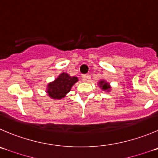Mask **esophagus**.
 <instances>
[{
	"mask_svg": "<svg viewBox=\"0 0 158 158\" xmlns=\"http://www.w3.org/2000/svg\"><path fill=\"white\" fill-rule=\"evenodd\" d=\"M82 80L86 82V81H87V79L89 78V75H82Z\"/></svg>",
	"mask_w": 158,
	"mask_h": 158,
	"instance_id": "esophagus-1",
	"label": "esophagus"
}]
</instances>
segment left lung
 Returning a JSON list of instances; mask_svg holds the SVG:
<instances>
[{"label": "left lung", "instance_id": "1", "mask_svg": "<svg viewBox=\"0 0 158 158\" xmlns=\"http://www.w3.org/2000/svg\"><path fill=\"white\" fill-rule=\"evenodd\" d=\"M99 86L101 88V89H103L104 91L107 90L109 91L110 89V86L109 85V83H107V82H105L104 80H101L99 82Z\"/></svg>", "mask_w": 158, "mask_h": 158}]
</instances>
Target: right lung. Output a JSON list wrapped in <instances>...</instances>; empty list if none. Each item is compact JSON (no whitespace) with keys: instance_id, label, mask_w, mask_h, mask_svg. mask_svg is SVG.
<instances>
[{"instance_id":"obj_1","label":"right lung","mask_w":158,"mask_h":158,"mask_svg":"<svg viewBox=\"0 0 158 158\" xmlns=\"http://www.w3.org/2000/svg\"><path fill=\"white\" fill-rule=\"evenodd\" d=\"M77 81V77H72L67 73L63 72L54 82L48 84L47 93L53 99H61L65 97L66 94L70 91L72 86Z\"/></svg>"}]
</instances>
